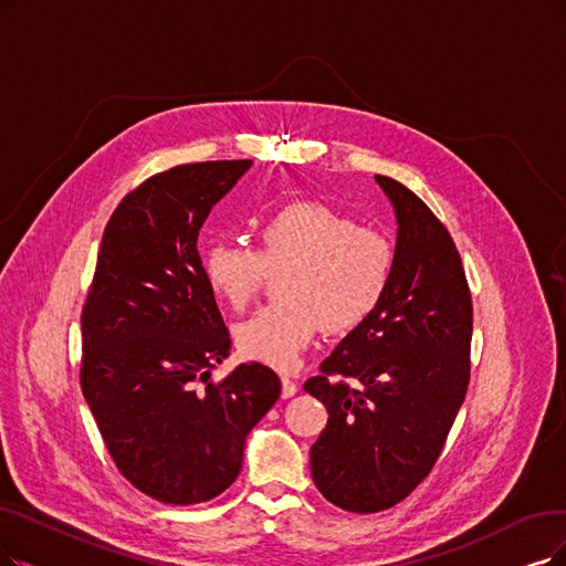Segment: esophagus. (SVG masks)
I'll return each mask as SVG.
<instances>
[{
  "label": "esophagus",
  "instance_id": "1",
  "mask_svg": "<svg viewBox=\"0 0 566 566\" xmlns=\"http://www.w3.org/2000/svg\"><path fill=\"white\" fill-rule=\"evenodd\" d=\"M295 392H297V382L292 380L290 376H283V378H281V397L287 399V397H292Z\"/></svg>",
  "mask_w": 566,
  "mask_h": 566
}]
</instances>
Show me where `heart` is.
Wrapping results in <instances>:
<instances>
[{
  "label": "heart",
  "instance_id": "b5f03b06",
  "mask_svg": "<svg viewBox=\"0 0 566 566\" xmlns=\"http://www.w3.org/2000/svg\"><path fill=\"white\" fill-rule=\"evenodd\" d=\"M205 279L232 311H243L269 274H285L279 295L237 325L243 357L290 369L321 327L350 332L378 308L395 274L390 239L357 224L323 201H292L258 228V251L241 243H211L201 258Z\"/></svg>",
  "mask_w": 566,
  "mask_h": 566
}]
</instances>
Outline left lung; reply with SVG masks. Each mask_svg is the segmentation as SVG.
<instances>
[{
	"mask_svg": "<svg viewBox=\"0 0 566 566\" xmlns=\"http://www.w3.org/2000/svg\"><path fill=\"white\" fill-rule=\"evenodd\" d=\"M376 180L399 222L392 283L304 382L329 413L311 446L315 488L350 513L392 509L429 476L471 376L473 306L458 245L413 190Z\"/></svg>",
	"mask_w": 566,
	"mask_h": 566,
	"instance_id": "obj_1",
	"label": "left lung"
}]
</instances>
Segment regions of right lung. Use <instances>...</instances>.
<instances>
[{
	"label": "right lung",
	"instance_id": "right-lung-1",
	"mask_svg": "<svg viewBox=\"0 0 566 566\" xmlns=\"http://www.w3.org/2000/svg\"><path fill=\"white\" fill-rule=\"evenodd\" d=\"M251 165H178L129 190L106 222L81 311L83 397L118 471L163 504L228 490L248 432L281 395L260 361L211 378L232 342L197 239Z\"/></svg>",
	"mask_w": 566,
	"mask_h": 566
}]
</instances>
